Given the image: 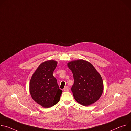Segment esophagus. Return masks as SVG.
I'll list each match as a JSON object with an SVG mask.
<instances>
[{"instance_id":"34e87169","label":"esophagus","mask_w":131,"mask_h":131,"mask_svg":"<svg viewBox=\"0 0 131 131\" xmlns=\"http://www.w3.org/2000/svg\"><path fill=\"white\" fill-rule=\"evenodd\" d=\"M69 88H68V86H66V87H65V88H64V91H68L69 90Z\"/></svg>"}]
</instances>
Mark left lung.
Returning a JSON list of instances; mask_svg holds the SVG:
<instances>
[{
  "label": "left lung",
  "mask_w": 131,
  "mask_h": 131,
  "mask_svg": "<svg viewBox=\"0 0 131 131\" xmlns=\"http://www.w3.org/2000/svg\"><path fill=\"white\" fill-rule=\"evenodd\" d=\"M67 66L73 74L72 91L76 101L88 106L99 100L103 91V82L94 67L84 59L69 62Z\"/></svg>",
  "instance_id": "8db88e82"
}]
</instances>
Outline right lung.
<instances>
[{
  "label": "right lung",
  "instance_id": "right-lung-1",
  "mask_svg": "<svg viewBox=\"0 0 131 131\" xmlns=\"http://www.w3.org/2000/svg\"><path fill=\"white\" fill-rule=\"evenodd\" d=\"M57 64V62L53 59L42 63L30 81L29 91L32 98L45 108L56 104L62 93L53 75Z\"/></svg>",
  "mask_w": 131,
  "mask_h": 131
}]
</instances>
